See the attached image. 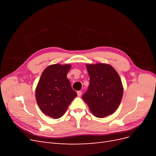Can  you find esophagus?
<instances>
[{"label":"esophagus","instance_id":"obj_1","mask_svg":"<svg viewBox=\"0 0 156 156\" xmlns=\"http://www.w3.org/2000/svg\"><path fill=\"white\" fill-rule=\"evenodd\" d=\"M77 95H78L79 96H81V94H82V92H81V90L77 91Z\"/></svg>","mask_w":156,"mask_h":156}]
</instances>
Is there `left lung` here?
I'll use <instances>...</instances> for the list:
<instances>
[{
  "mask_svg": "<svg viewBox=\"0 0 156 156\" xmlns=\"http://www.w3.org/2000/svg\"><path fill=\"white\" fill-rule=\"evenodd\" d=\"M90 76L88 90L83 96L92 114L103 118L114 113L123 96L124 88L119 73L104 63L86 64Z\"/></svg>",
  "mask_w": 156,
  "mask_h": 156,
  "instance_id": "8db88e82",
  "label": "left lung"
}]
</instances>
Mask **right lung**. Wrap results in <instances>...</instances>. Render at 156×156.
Listing matches in <instances>:
<instances>
[{
	"instance_id": "right-lung-1",
	"label": "right lung",
	"mask_w": 156,
	"mask_h": 156,
	"mask_svg": "<svg viewBox=\"0 0 156 156\" xmlns=\"http://www.w3.org/2000/svg\"><path fill=\"white\" fill-rule=\"evenodd\" d=\"M70 68V64L49 66L44 70L36 88V101L41 111L55 119L64 115L77 96L67 78Z\"/></svg>"
}]
</instances>
